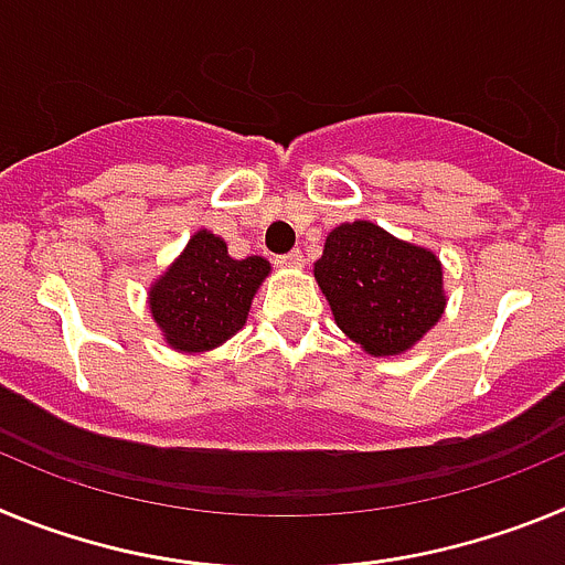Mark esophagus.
Returning a JSON list of instances; mask_svg holds the SVG:
<instances>
[{
  "mask_svg": "<svg viewBox=\"0 0 565 565\" xmlns=\"http://www.w3.org/2000/svg\"><path fill=\"white\" fill-rule=\"evenodd\" d=\"M302 263H306V254L299 252H291V254H282V257H277V266L279 268H302Z\"/></svg>",
  "mask_w": 565,
  "mask_h": 565,
  "instance_id": "34e87169",
  "label": "esophagus"
}]
</instances>
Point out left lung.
I'll use <instances>...</instances> for the list:
<instances>
[{
    "label": "left lung",
    "mask_w": 565,
    "mask_h": 565,
    "mask_svg": "<svg viewBox=\"0 0 565 565\" xmlns=\"http://www.w3.org/2000/svg\"><path fill=\"white\" fill-rule=\"evenodd\" d=\"M333 319L373 356H398L444 313L441 263L367 221L342 223L313 266Z\"/></svg>",
    "instance_id": "8db88e82"
}]
</instances>
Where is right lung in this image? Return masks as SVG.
I'll list each match as a JSON object with an SVG mask.
<instances>
[{
	"label": "right lung",
	"mask_w": 565,
	"mask_h": 565,
	"mask_svg": "<svg viewBox=\"0 0 565 565\" xmlns=\"http://www.w3.org/2000/svg\"><path fill=\"white\" fill-rule=\"evenodd\" d=\"M268 268L263 257L232 259L226 243L203 228L152 286L149 311L174 351H209L246 326Z\"/></svg>",
	"instance_id": "right-lung-1"
}]
</instances>
